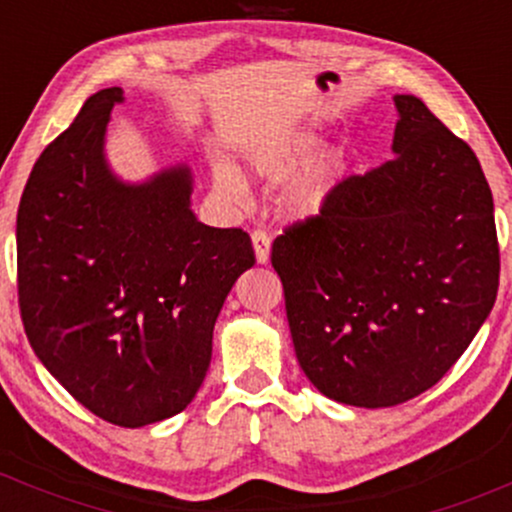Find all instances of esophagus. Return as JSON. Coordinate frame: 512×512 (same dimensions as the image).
Segmentation results:
<instances>
[{
	"instance_id": "obj_1",
	"label": "esophagus",
	"mask_w": 512,
	"mask_h": 512,
	"mask_svg": "<svg viewBox=\"0 0 512 512\" xmlns=\"http://www.w3.org/2000/svg\"><path fill=\"white\" fill-rule=\"evenodd\" d=\"M252 248H255V257L260 264L269 262V248H272V238L267 236V231L257 228L252 231Z\"/></svg>"
}]
</instances>
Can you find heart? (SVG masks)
<instances>
[{
	"label": "heart",
	"mask_w": 512,
	"mask_h": 512,
	"mask_svg": "<svg viewBox=\"0 0 512 512\" xmlns=\"http://www.w3.org/2000/svg\"><path fill=\"white\" fill-rule=\"evenodd\" d=\"M317 137L310 132H296L291 137L276 139V142L262 144L257 149H252L245 156L250 173L260 180H281L286 175H291L301 163L315 151ZM211 178H214V187L221 197H226L228 202H245L250 195V187L245 182L243 175L238 173L231 163H216L211 170ZM334 182V168L322 166L313 170V173L303 175L301 180H296L291 185V190L286 192V209L296 219H305V216H313L320 211L325 204L327 192L332 190Z\"/></svg>",
	"instance_id": "1"
}]
</instances>
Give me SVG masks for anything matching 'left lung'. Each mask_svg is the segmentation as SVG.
<instances>
[{
    "instance_id": "obj_1",
    "label": "left lung",
    "mask_w": 512,
    "mask_h": 512,
    "mask_svg": "<svg viewBox=\"0 0 512 512\" xmlns=\"http://www.w3.org/2000/svg\"><path fill=\"white\" fill-rule=\"evenodd\" d=\"M395 105V156L334 185L272 245L303 373L366 409L436 385L489 317L501 274L479 158L416 96Z\"/></svg>"
}]
</instances>
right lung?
<instances>
[{
  "mask_svg": "<svg viewBox=\"0 0 512 512\" xmlns=\"http://www.w3.org/2000/svg\"><path fill=\"white\" fill-rule=\"evenodd\" d=\"M122 101V88L93 93L35 161L16 267L35 356L88 411L139 428L195 399L216 317L255 250L243 228L197 221L185 166L142 185L110 173L103 139Z\"/></svg>",
  "mask_w": 512,
  "mask_h": 512,
  "instance_id": "obj_1",
  "label": "right lung"
}]
</instances>
